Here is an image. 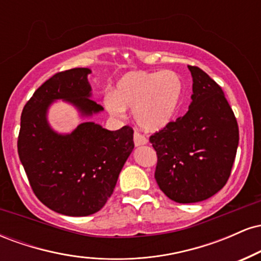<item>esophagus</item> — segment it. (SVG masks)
Instances as JSON below:
<instances>
[{
  "label": "esophagus",
  "mask_w": 261,
  "mask_h": 261,
  "mask_svg": "<svg viewBox=\"0 0 261 261\" xmlns=\"http://www.w3.org/2000/svg\"><path fill=\"white\" fill-rule=\"evenodd\" d=\"M134 143L136 147H139V146H142V145H146L147 143V139H146L143 135H141L140 133H135L134 134Z\"/></svg>",
  "instance_id": "esophagus-1"
}]
</instances>
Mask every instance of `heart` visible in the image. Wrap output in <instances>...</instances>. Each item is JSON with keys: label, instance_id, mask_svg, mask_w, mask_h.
<instances>
[{"label": "heart", "instance_id": "b5f03b06", "mask_svg": "<svg viewBox=\"0 0 261 261\" xmlns=\"http://www.w3.org/2000/svg\"><path fill=\"white\" fill-rule=\"evenodd\" d=\"M182 91V81L174 71H133L119 80L113 94L104 99V106L114 116H122L128 108L134 109L137 124L154 133L174 119Z\"/></svg>", "mask_w": 261, "mask_h": 261}]
</instances>
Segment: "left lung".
Wrapping results in <instances>:
<instances>
[{
	"mask_svg": "<svg viewBox=\"0 0 261 261\" xmlns=\"http://www.w3.org/2000/svg\"><path fill=\"white\" fill-rule=\"evenodd\" d=\"M188 67L193 76L189 110L149 137L158 158L155 181L179 203L202 201L226 185L239 141L222 88L201 68Z\"/></svg>",
	"mask_w": 261,
	"mask_h": 261,
	"instance_id": "8db88e82",
	"label": "left lung"
}]
</instances>
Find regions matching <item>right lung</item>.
Listing matches in <instances>:
<instances>
[{"label": "right lung", "mask_w": 261, "mask_h": 261, "mask_svg": "<svg viewBox=\"0 0 261 261\" xmlns=\"http://www.w3.org/2000/svg\"><path fill=\"white\" fill-rule=\"evenodd\" d=\"M89 68L54 74L27 101L20 116L18 154L37 197L66 216H89L112 196L125 162L134 149V130L109 131L82 122L71 134H59L47 122L53 101L62 99L92 116L103 107L91 99Z\"/></svg>", "instance_id": "right-lung-1"}]
</instances>
